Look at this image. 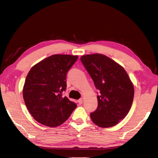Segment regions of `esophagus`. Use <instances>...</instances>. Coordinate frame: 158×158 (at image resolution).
I'll return each instance as SVG.
<instances>
[{"instance_id": "esophagus-1", "label": "esophagus", "mask_w": 158, "mask_h": 158, "mask_svg": "<svg viewBox=\"0 0 158 158\" xmlns=\"http://www.w3.org/2000/svg\"><path fill=\"white\" fill-rule=\"evenodd\" d=\"M78 103L80 105L82 104V103H83V99H82V98H81V99H78Z\"/></svg>"}]
</instances>
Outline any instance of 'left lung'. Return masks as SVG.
I'll list each match as a JSON object with an SVG mask.
<instances>
[{"instance_id": "1", "label": "left lung", "mask_w": 158, "mask_h": 158, "mask_svg": "<svg viewBox=\"0 0 158 158\" xmlns=\"http://www.w3.org/2000/svg\"><path fill=\"white\" fill-rule=\"evenodd\" d=\"M80 60L99 90L98 106L90 117L95 125L103 128L116 125L130 111L133 102V85L121 65L101 54L81 56Z\"/></svg>"}]
</instances>
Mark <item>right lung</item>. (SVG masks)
I'll use <instances>...</instances> for the list:
<instances>
[{"instance_id":"add662e5","label":"right lung","mask_w":158,"mask_h":158,"mask_svg":"<svg viewBox=\"0 0 158 158\" xmlns=\"http://www.w3.org/2000/svg\"><path fill=\"white\" fill-rule=\"evenodd\" d=\"M78 56L54 55L33 66L28 73L23 98L28 111L42 125L55 127L62 125L77 107L63 96L66 74Z\"/></svg>"}]
</instances>
